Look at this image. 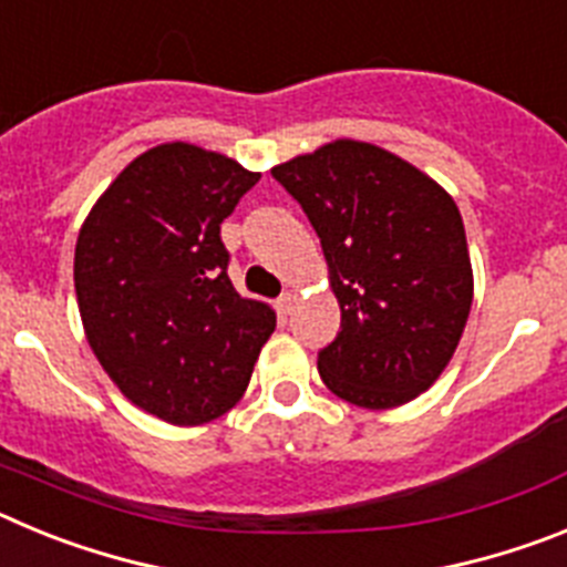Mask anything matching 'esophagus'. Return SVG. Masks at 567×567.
I'll return each instance as SVG.
<instances>
[{
  "mask_svg": "<svg viewBox=\"0 0 567 567\" xmlns=\"http://www.w3.org/2000/svg\"><path fill=\"white\" fill-rule=\"evenodd\" d=\"M292 307H295V292H284L278 298V312L280 315H289L292 312Z\"/></svg>",
  "mask_w": 567,
  "mask_h": 567,
  "instance_id": "esophagus-1",
  "label": "esophagus"
}]
</instances>
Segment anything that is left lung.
I'll list each match as a JSON object with an SVG mask.
<instances>
[{"mask_svg":"<svg viewBox=\"0 0 567 567\" xmlns=\"http://www.w3.org/2000/svg\"><path fill=\"white\" fill-rule=\"evenodd\" d=\"M303 207L329 264L340 332L318 352L340 400L394 409L452 360L474 298L454 198L383 147L338 138L272 167Z\"/></svg>","mask_w":567,"mask_h":567,"instance_id":"1","label":"left lung"}]
</instances>
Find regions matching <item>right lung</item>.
<instances>
[{
    "instance_id": "add662e5",
    "label": "right lung",
    "mask_w": 567,
    "mask_h": 567,
    "mask_svg": "<svg viewBox=\"0 0 567 567\" xmlns=\"http://www.w3.org/2000/svg\"><path fill=\"white\" fill-rule=\"evenodd\" d=\"M258 178L221 153L158 144L79 229L73 280L90 349L130 403L173 425L229 412L275 332V309L235 292L221 240Z\"/></svg>"
}]
</instances>
